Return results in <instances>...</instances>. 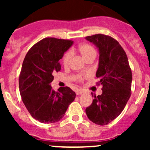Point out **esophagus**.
<instances>
[{
	"label": "esophagus",
	"mask_w": 150,
	"mask_h": 150,
	"mask_svg": "<svg viewBox=\"0 0 150 150\" xmlns=\"http://www.w3.org/2000/svg\"><path fill=\"white\" fill-rule=\"evenodd\" d=\"M83 93H84L83 91H82V90H77V91H76V94H77V95L83 94Z\"/></svg>",
	"instance_id": "1"
}]
</instances>
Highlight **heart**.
<instances>
[{
	"instance_id": "b5f03b06",
	"label": "heart",
	"mask_w": 150,
	"mask_h": 150,
	"mask_svg": "<svg viewBox=\"0 0 150 150\" xmlns=\"http://www.w3.org/2000/svg\"><path fill=\"white\" fill-rule=\"evenodd\" d=\"M75 50H77L81 54V55L82 56V57L84 59H86L88 57H91V56H96V51L93 49V47L88 44H86V43H83V44L78 46L77 49L72 48L71 51H67L65 54H64L62 58V64L64 67H67L69 66L70 59L72 58V53H73ZM80 78H81V77H80Z\"/></svg>"
}]
</instances>
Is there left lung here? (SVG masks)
<instances>
[{
  "label": "left lung",
  "instance_id": "obj_1",
  "mask_svg": "<svg viewBox=\"0 0 150 150\" xmlns=\"http://www.w3.org/2000/svg\"><path fill=\"white\" fill-rule=\"evenodd\" d=\"M86 39L99 51L96 76L103 86L102 94H92L94 99L86 107V112L91 121L107 125L122 112L131 96L132 73L126 54L117 40L102 34Z\"/></svg>",
  "mask_w": 150,
  "mask_h": 150
}]
</instances>
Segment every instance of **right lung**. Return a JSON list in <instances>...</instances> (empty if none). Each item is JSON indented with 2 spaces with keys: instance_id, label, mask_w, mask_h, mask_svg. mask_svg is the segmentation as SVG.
Returning a JSON list of instances; mask_svg holds the SVG:
<instances>
[{
  "instance_id": "1",
  "label": "right lung",
  "mask_w": 150,
  "mask_h": 150,
  "mask_svg": "<svg viewBox=\"0 0 150 150\" xmlns=\"http://www.w3.org/2000/svg\"><path fill=\"white\" fill-rule=\"evenodd\" d=\"M72 44L71 40L47 38L35 44L25 56L19 75V91L32 117L40 122L61 120L76 96L70 88H59L56 92L51 86L53 73L61 69L59 60Z\"/></svg>"
}]
</instances>
